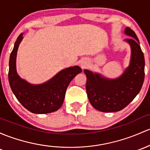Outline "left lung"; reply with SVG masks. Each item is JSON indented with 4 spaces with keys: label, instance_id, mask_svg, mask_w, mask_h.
<instances>
[{
    "label": "left lung",
    "instance_id": "left-lung-1",
    "mask_svg": "<svg viewBox=\"0 0 150 150\" xmlns=\"http://www.w3.org/2000/svg\"><path fill=\"white\" fill-rule=\"evenodd\" d=\"M125 41L131 46V61L120 78L108 79L98 74L84 70L86 89L91 105L103 112H114L126 107L141 90L144 79V57L136 33L129 27Z\"/></svg>",
    "mask_w": 150,
    "mask_h": 150
}]
</instances>
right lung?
<instances>
[{"label":"right lung","instance_id":"add662e5","mask_svg":"<svg viewBox=\"0 0 150 150\" xmlns=\"http://www.w3.org/2000/svg\"><path fill=\"white\" fill-rule=\"evenodd\" d=\"M23 33L19 35L14 44L9 60L8 81L13 93L24 107L32 113L47 114L58 110L63 104L69 83L81 69L78 66L61 71L49 81L32 85L22 79L16 71V55Z\"/></svg>","mask_w":150,"mask_h":150}]
</instances>
